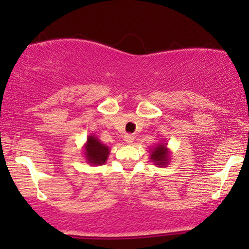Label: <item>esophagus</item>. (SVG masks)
<instances>
[{"instance_id":"34e87169","label":"esophagus","mask_w":249,"mask_h":249,"mask_svg":"<svg viewBox=\"0 0 249 249\" xmlns=\"http://www.w3.org/2000/svg\"><path fill=\"white\" fill-rule=\"evenodd\" d=\"M124 141L126 142L127 144H132L133 141H134V136H133V134H125Z\"/></svg>"}]
</instances>
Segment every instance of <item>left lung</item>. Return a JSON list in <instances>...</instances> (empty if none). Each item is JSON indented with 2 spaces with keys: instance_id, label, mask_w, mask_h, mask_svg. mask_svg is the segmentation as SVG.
Instances as JSON below:
<instances>
[{
  "instance_id": "left-lung-1",
  "label": "left lung",
  "mask_w": 249,
  "mask_h": 249,
  "mask_svg": "<svg viewBox=\"0 0 249 249\" xmlns=\"http://www.w3.org/2000/svg\"><path fill=\"white\" fill-rule=\"evenodd\" d=\"M171 151L167 147V142H159L156 146L150 150V159L158 167L167 166L170 162Z\"/></svg>"
}]
</instances>
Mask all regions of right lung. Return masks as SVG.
I'll use <instances>...</instances> for the list:
<instances>
[{
	"instance_id": "1",
	"label": "right lung",
	"mask_w": 249,
	"mask_h": 249,
	"mask_svg": "<svg viewBox=\"0 0 249 249\" xmlns=\"http://www.w3.org/2000/svg\"><path fill=\"white\" fill-rule=\"evenodd\" d=\"M84 158L91 166H99L105 164L110 154V148L99 141L95 134H89L87 142L83 145Z\"/></svg>"
}]
</instances>
